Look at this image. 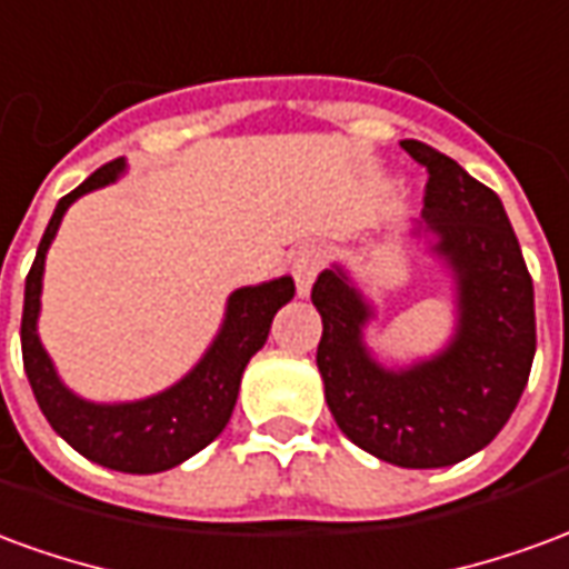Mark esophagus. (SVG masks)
I'll use <instances>...</instances> for the list:
<instances>
[{"label": "esophagus", "instance_id": "1", "mask_svg": "<svg viewBox=\"0 0 569 569\" xmlns=\"http://www.w3.org/2000/svg\"><path fill=\"white\" fill-rule=\"evenodd\" d=\"M322 264H326V256H322L320 247H301L292 256V277H296L298 296H308L317 273L322 271Z\"/></svg>", "mask_w": 569, "mask_h": 569}]
</instances>
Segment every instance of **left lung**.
I'll return each mask as SVG.
<instances>
[{"mask_svg": "<svg viewBox=\"0 0 569 569\" xmlns=\"http://www.w3.org/2000/svg\"><path fill=\"white\" fill-rule=\"evenodd\" d=\"M427 167L420 228L457 283L451 345L408 369H383L362 345L371 308L341 268L317 277V366L347 439L378 460L439 469L481 451L512 418L537 353L533 280L500 198L427 142L402 140Z\"/></svg>", "mask_w": 569, "mask_h": 569, "instance_id": "8db88e82", "label": "left lung"}]
</instances>
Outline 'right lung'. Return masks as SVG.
<instances>
[{"label":"right lung","instance_id":"add662e5","mask_svg":"<svg viewBox=\"0 0 569 569\" xmlns=\"http://www.w3.org/2000/svg\"><path fill=\"white\" fill-rule=\"evenodd\" d=\"M121 170H124L121 158L103 163L97 173L88 176L76 191H69L67 198H60L57 203L54 216L44 228L36 261L27 273L20 350H23V369L30 378L32 396L57 436H63L81 457L106 469L151 476V472L173 469L188 457H194L222 432L234 411L243 369L264 347L277 310L296 296V283L292 277H280L271 283L243 286L231 292L216 341L198 366L170 390L140 399V402H121V406H97V402L79 399L57 378L54 362L48 359L36 332L39 308H42L39 298H42L44 252L51 247L69 203L93 188L116 182Z\"/></svg>","mask_w":569,"mask_h":569}]
</instances>
